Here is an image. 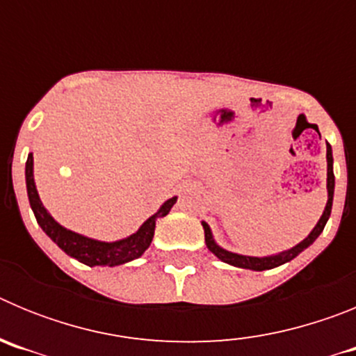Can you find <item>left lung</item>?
I'll use <instances>...</instances> for the list:
<instances>
[{
  "label": "left lung",
  "mask_w": 356,
  "mask_h": 356,
  "mask_svg": "<svg viewBox=\"0 0 356 356\" xmlns=\"http://www.w3.org/2000/svg\"><path fill=\"white\" fill-rule=\"evenodd\" d=\"M326 191H328V201H326V207L323 210V216L319 217V221L317 225L314 226V229L300 244H296L292 246L291 250L280 251V253L275 254H267V257H250V254H238L234 253V251H228L225 248H221L216 242L212 235V229L210 226L207 225L205 221H201L203 225V229H205V242L207 248L216 254L217 259L221 260V262L229 264V266L234 267H241V269H251V271H266V269H275L278 266H284V264L291 262L292 259H296L301 251L307 250L310 244L316 242V238L323 234V229H325L326 222L330 219V213H332V205H333V191H335V176H333V153H332V146L326 144Z\"/></svg>",
  "instance_id": "1"
}]
</instances>
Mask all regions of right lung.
Listing matches in <instances>:
<instances>
[{
    "instance_id": "obj_1",
    "label": "right lung",
    "mask_w": 356,
    "mask_h": 356,
    "mask_svg": "<svg viewBox=\"0 0 356 356\" xmlns=\"http://www.w3.org/2000/svg\"><path fill=\"white\" fill-rule=\"evenodd\" d=\"M24 176H26V191L28 200H30V207L35 213V219L42 232L55 242L56 246L60 248L65 254L76 259L78 262L85 264V266H108L115 267L121 264H128L131 260L143 257L144 251L149 248L153 235H155V225L159 217L168 216L169 210L176 203L178 197L172 196L168 201H163L160 209L156 210L151 217H147L146 221L140 225V228L135 234L128 235L119 241H97V238L87 237V235L76 234L72 229L64 228L60 222H56L53 219L48 209L42 205L39 193H37L35 178H33V153H28L26 169H24Z\"/></svg>"
}]
</instances>
